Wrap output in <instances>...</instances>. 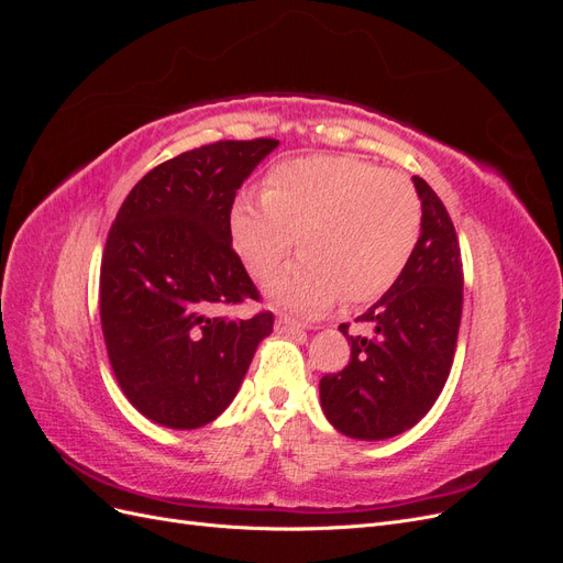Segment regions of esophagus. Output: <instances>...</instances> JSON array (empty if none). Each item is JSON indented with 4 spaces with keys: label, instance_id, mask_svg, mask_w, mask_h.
I'll return each instance as SVG.
<instances>
[{
    "label": "esophagus",
    "instance_id": "obj_1",
    "mask_svg": "<svg viewBox=\"0 0 563 563\" xmlns=\"http://www.w3.org/2000/svg\"><path fill=\"white\" fill-rule=\"evenodd\" d=\"M277 331L286 333V335H294V333H302V323L291 319V317H279L277 319Z\"/></svg>",
    "mask_w": 563,
    "mask_h": 563
}]
</instances>
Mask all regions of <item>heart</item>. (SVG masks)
Returning a JSON list of instances; mask_svg holds the SVG:
<instances>
[{"mask_svg":"<svg viewBox=\"0 0 563 563\" xmlns=\"http://www.w3.org/2000/svg\"><path fill=\"white\" fill-rule=\"evenodd\" d=\"M422 207L399 174L350 155L277 164L263 195L242 190L230 209L234 249L255 277H267L296 246L302 261L269 282V294L298 312L378 300L418 246Z\"/></svg>","mask_w":563,"mask_h":563,"instance_id":"1","label":"heart"}]
</instances>
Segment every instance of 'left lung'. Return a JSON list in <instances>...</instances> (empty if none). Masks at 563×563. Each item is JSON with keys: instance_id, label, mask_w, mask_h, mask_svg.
Returning <instances> with one entry per match:
<instances>
[{"instance_id": "left-lung-1", "label": "left lung", "mask_w": 563, "mask_h": 563, "mask_svg": "<svg viewBox=\"0 0 563 563\" xmlns=\"http://www.w3.org/2000/svg\"><path fill=\"white\" fill-rule=\"evenodd\" d=\"M422 201V232L401 277L354 321L373 333L350 335L343 371L319 380L321 408L338 432L354 439H387L434 406L453 364L463 317V258L453 220L422 178H413Z\"/></svg>"}]
</instances>
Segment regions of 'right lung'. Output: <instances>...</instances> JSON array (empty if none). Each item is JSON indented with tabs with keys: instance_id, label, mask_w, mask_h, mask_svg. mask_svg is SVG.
Here are the masks:
<instances>
[{
	"instance_id": "1",
	"label": "right lung",
	"mask_w": 563,
	"mask_h": 563,
	"mask_svg": "<svg viewBox=\"0 0 563 563\" xmlns=\"http://www.w3.org/2000/svg\"><path fill=\"white\" fill-rule=\"evenodd\" d=\"M275 139L216 141L147 172L119 207L100 263V327L114 378L143 416L195 430L225 411L275 327L232 249L230 209Z\"/></svg>"
}]
</instances>
